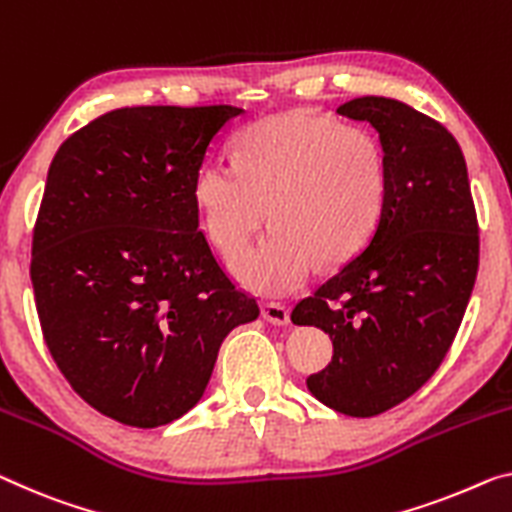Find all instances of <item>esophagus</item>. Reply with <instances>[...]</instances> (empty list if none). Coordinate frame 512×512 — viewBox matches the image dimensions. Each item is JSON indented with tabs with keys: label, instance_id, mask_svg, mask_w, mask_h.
Masks as SVG:
<instances>
[{
	"label": "esophagus",
	"instance_id": "34e87169",
	"mask_svg": "<svg viewBox=\"0 0 512 512\" xmlns=\"http://www.w3.org/2000/svg\"><path fill=\"white\" fill-rule=\"evenodd\" d=\"M263 318L270 322V325H288L290 322V309L286 304H279V302H265L263 304Z\"/></svg>",
	"mask_w": 512,
	"mask_h": 512
}]
</instances>
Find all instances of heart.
Instances as JSON below:
<instances>
[{
    "instance_id": "heart-1",
    "label": "heart",
    "mask_w": 512,
    "mask_h": 512,
    "mask_svg": "<svg viewBox=\"0 0 512 512\" xmlns=\"http://www.w3.org/2000/svg\"><path fill=\"white\" fill-rule=\"evenodd\" d=\"M192 196L226 258L249 247L267 215L277 222L233 265L245 286L277 295L300 286L318 261H348L371 238L387 196V160L368 130L293 109L249 125L233 164H203Z\"/></svg>"
}]
</instances>
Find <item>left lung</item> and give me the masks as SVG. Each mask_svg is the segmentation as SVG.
Returning a JSON list of instances; mask_svg holds the SVG:
<instances>
[{"mask_svg": "<svg viewBox=\"0 0 512 512\" xmlns=\"http://www.w3.org/2000/svg\"><path fill=\"white\" fill-rule=\"evenodd\" d=\"M368 121L387 160V196L366 245L295 306V325L334 343L306 380L348 416L391 410L426 384L451 348L478 272V224L465 155L442 123L391 98L336 109Z\"/></svg>", "mask_w": 512, "mask_h": 512, "instance_id": "left-lung-1", "label": "left lung"}]
</instances>
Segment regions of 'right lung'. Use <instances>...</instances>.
Here are the masks:
<instances>
[{"mask_svg":"<svg viewBox=\"0 0 512 512\" xmlns=\"http://www.w3.org/2000/svg\"><path fill=\"white\" fill-rule=\"evenodd\" d=\"M240 107H123L47 171L31 283L59 371L98 412L157 428L199 403L231 329L258 318L199 231L192 185Z\"/></svg>","mask_w":512,"mask_h":512,"instance_id":"add662e5","label":"right lung"}]
</instances>
